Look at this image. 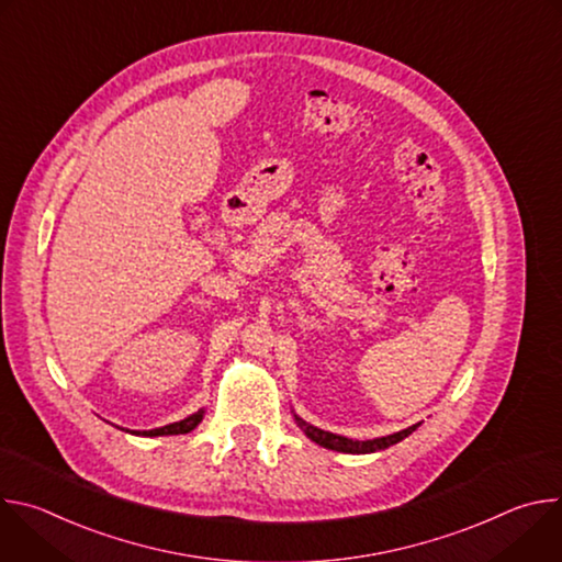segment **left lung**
Returning a JSON list of instances; mask_svg holds the SVG:
<instances>
[{"label": "left lung", "mask_w": 562, "mask_h": 562, "mask_svg": "<svg viewBox=\"0 0 562 562\" xmlns=\"http://www.w3.org/2000/svg\"><path fill=\"white\" fill-rule=\"evenodd\" d=\"M295 420H297V427H300L315 445L325 447V449H334V451H342V453H373V451L386 449V447H391V445H395V442H400V440H405V438H407L409 434H414L416 427H418V425H412V427H407V429H403V431L384 436V438L358 442V440H349V438H345V436H336V434L323 431V429H317V427H311V425H306V423H304L302 418H297V416H295Z\"/></svg>", "instance_id": "left-lung-1"}]
</instances>
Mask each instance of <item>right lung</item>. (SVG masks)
Listing matches in <instances>:
<instances>
[{"mask_svg":"<svg viewBox=\"0 0 562 562\" xmlns=\"http://www.w3.org/2000/svg\"><path fill=\"white\" fill-rule=\"evenodd\" d=\"M204 418V412H195L191 414L189 418L180 420V423H173V425H167V427H159V429H150V431H135L137 436H178V434H189L193 431Z\"/></svg>","mask_w":562,"mask_h":562,"instance_id":"add662e5","label":"right lung"}]
</instances>
